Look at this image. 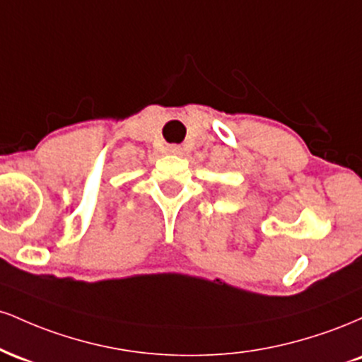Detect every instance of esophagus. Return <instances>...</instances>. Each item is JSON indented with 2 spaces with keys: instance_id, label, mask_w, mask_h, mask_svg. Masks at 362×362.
<instances>
[{
  "instance_id": "1",
  "label": "esophagus",
  "mask_w": 362,
  "mask_h": 362,
  "mask_svg": "<svg viewBox=\"0 0 362 362\" xmlns=\"http://www.w3.org/2000/svg\"><path fill=\"white\" fill-rule=\"evenodd\" d=\"M168 153L170 155H180L182 148L177 146V144H173V146H168Z\"/></svg>"
}]
</instances>
